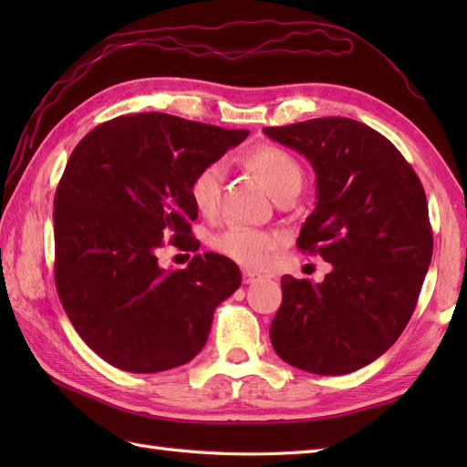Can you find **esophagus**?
I'll list each match as a JSON object with an SVG mask.
<instances>
[{"label":"esophagus","mask_w":467,"mask_h":467,"mask_svg":"<svg viewBox=\"0 0 467 467\" xmlns=\"http://www.w3.org/2000/svg\"><path fill=\"white\" fill-rule=\"evenodd\" d=\"M261 275L254 273V271H243V283L244 285H253L254 281H259Z\"/></svg>","instance_id":"34e87169"}]
</instances>
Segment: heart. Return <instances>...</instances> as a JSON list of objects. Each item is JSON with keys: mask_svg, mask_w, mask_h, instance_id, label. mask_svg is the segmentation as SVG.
Listing matches in <instances>:
<instances>
[{"mask_svg": "<svg viewBox=\"0 0 467 467\" xmlns=\"http://www.w3.org/2000/svg\"><path fill=\"white\" fill-rule=\"evenodd\" d=\"M246 162L269 186L276 198L291 186H301L303 171L295 156L275 144H261L246 154ZM224 168L221 162L204 164L188 184V196L202 216L213 218L221 206ZM281 244V234L251 226H231L213 239V249L243 266H263L269 254Z\"/></svg>", "mask_w": 467, "mask_h": 467, "instance_id": "b5f03b06", "label": "heart"}]
</instances>
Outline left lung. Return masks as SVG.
I'll return each instance as SVG.
<instances>
[{
  "mask_svg": "<svg viewBox=\"0 0 467 467\" xmlns=\"http://www.w3.org/2000/svg\"><path fill=\"white\" fill-rule=\"evenodd\" d=\"M317 174V204L296 246L333 265L323 283L281 279L276 355L296 369L345 375L369 365L410 323L431 263L428 198L385 136L351 118L265 128Z\"/></svg>",
  "mask_w": 467,
  "mask_h": 467,
  "instance_id": "8db88e82",
  "label": "left lung"
}]
</instances>
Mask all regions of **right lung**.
<instances>
[{
    "mask_svg": "<svg viewBox=\"0 0 467 467\" xmlns=\"http://www.w3.org/2000/svg\"><path fill=\"white\" fill-rule=\"evenodd\" d=\"M246 136L144 112L96 126L69 156L54 198L57 295L78 335L118 369L158 373L194 359L214 309L241 286L223 254L166 271L158 251L164 239L198 251L188 184Z\"/></svg>",
    "mask_w": 467,
    "mask_h": 467,
    "instance_id": "obj_1",
    "label": "right lung"
}]
</instances>
